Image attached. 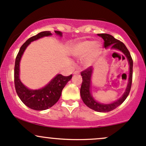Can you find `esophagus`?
I'll return each mask as SVG.
<instances>
[{
    "mask_svg": "<svg viewBox=\"0 0 146 146\" xmlns=\"http://www.w3.org/2000/svg\"><path fill=\"white\" fill-rule=\"evenodd\" d=\"M73 74H74V75L80 74V71H79V70H76V71H75L74 73H73Z\"/></svg>",
    "mask_w": 146,
    "mask_h": 146,
    "instance_id": "obj_1",
    "label": "esophagus"
}]
</instances>
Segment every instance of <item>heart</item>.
I'll return each mask as SVG.
<instances>
[{
    "label": "heart",
    "mask_w": 146,
    "mask_h": 146,
    "mask_svg": "<svg viewBox=\"0 0 146 146\" xmlns=\"http://www.w3.org/2000/svg\"><path fill=\"white\" fill-rule=\"evenodd\" d=\"M101 51V45L98 41L86 40L77 43L72 47L70 53L76 57H83V64L86 66H90L94 63Z\"/></svg>",
    "instance_id": "heart-1"
}]
</instances>
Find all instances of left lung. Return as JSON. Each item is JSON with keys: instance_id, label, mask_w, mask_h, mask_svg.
Segmentation results:
<instances>
[{"instance_id": "8db88e82", "label": "left lung", "mask_w": 146, "mask_h": 146, "mask_svg": "<svg viewBox=\"0 0 146 146\" xmlns=\"http://www.w3.org/2000/svg\"><path fill=\"white\" fill-rule=\"evenodd\" d=\"M98 35L103 39L104 46H105V48H107L108 47L111 46V49H116L121 51L125 55L129 65V78H128V83L125 91L118 100L110 104H103L96 101L91 94V86L93 68L91 67H89L87 69L84 70V71L81 73V76H82V83L80 88V96L84 103L86 106L89 107V108L94 110V111L98 112H108L112 111L119 106L120 105H121L129 95L132 81L133 61L129 50L126 48L125 45L123 42L115 39L113 36L109 34H98Z\"/></svg>"}]
</instances>
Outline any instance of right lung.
<instances>
[{"label": "right lung", "instance_id": "right-lung-1", "mask_svg": "<svg viewBox=\"0 0 146 146\" xmlns=\"http://www.w3.org/2000/svg\"><path fill=\"white\" fill-rule=\"evenodd\" d=\"M55 33L59 36H62V33L60 31H55ZM51 35L52 33L50 31H44L30 37L22 45L15 60L14 85L17 95L27 107L32 110L38 111L46 110L53 106L60 99L62 89H64L66 83L72 78V75L69 76H63L61 74H57L44 87L35 90L28 89L21 82L19 78V66L21 59L25 50L33 41L44 36H48Z\"/></svg>", "mask_w": 146, "mask_h": 146}]
</instances>
